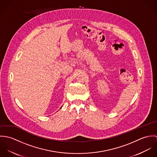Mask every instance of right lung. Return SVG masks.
<instances>
[{"instance_id":"add662e5","label":"right lung","mask_w":157,"mask_h":157,"mask_svg":"<svg viewBox=\"0 0 157 157\" xmlns=\"http://www.w3.org/2000/svg\"><path fill=\"white\" fill-rule=\"evenodd\" d=\"M61 108H62V107H61Z\"/></svg>"}]
</instances>
